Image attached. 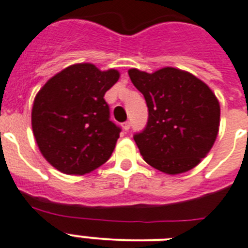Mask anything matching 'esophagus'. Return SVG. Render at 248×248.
Wrapping results in <instances>:
<instances>
[{
	"mask_svg": "<svg viewBox=\"0 0 248 248\" xmlns=\"http://www.w3.org/2000/svg\"><path fill=\"white\" fill-rule=\"evenodd\" d=\"M123 129H124V130H129V129H130V122H125V123H123Z\"/></svg>",
	"mask_w": 248,
	"mask_h": 248,
	"instance_id": "1",
	"label": "esophagus"
}]
</instances>
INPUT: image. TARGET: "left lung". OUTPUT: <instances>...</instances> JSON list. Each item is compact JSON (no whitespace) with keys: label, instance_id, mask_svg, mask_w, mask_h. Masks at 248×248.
I'll use <instances>...</instances> for the list:
<instances>
[{"label":"left lung","instance_id":"1","mask_svg":"<svg viewBox=\"0 0 248 248\" xmlns=\"http://www.w3.org/2000/svg\"><path fill=\"white\" fill-rule=\"evenodd\" d=\"M128 73L148 108L146 128L133 137L144 161L169 175L199 165L219 130V102L212 90L172 67L155 73L132 68Z\"/></svg>","mask_w":248,"mask_h":248}]
</instances>
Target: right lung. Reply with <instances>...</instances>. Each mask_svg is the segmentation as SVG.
I'll use <instances>...</instances> for the list:
<instances>
[{"label": "right lung", "instance_id": "1", "mask_svg": "<svg viewBox=\"0 0 248 248\" xmlns=\"http://www.w3.org/2000/svg\"><path fill=\"white\" fill-rule=\"evenodd\" d=\"M116 69L91 63L69 65L36 93L32 133L40 152L67 175H85L108 161L119 138L104 96L119 79Z\"/></svg>", "mask_w": 248, "mask_h": 248}]
</instances>
